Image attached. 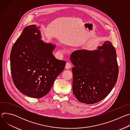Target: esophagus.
<instances>
[{
	"label": "esophagus",
	"instance_id": "1",
	"mask_svg": "<svg viewBox=\"0 0 130 130\" xmlns=\"http://www.w3.org/2000/svg\"><path fill=\"white\" fill-rule=\"evenodd\" d=\"M71 64L70 63H66V65H65V68L66 69H70L71 68Z\"/></svg>",
	"mask_w": 130,
	"mask_h": 130
}]
</instances>
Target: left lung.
Instances as JSON below:
<instances>
[{
	"label": "left lung",
	"instance_id": "8db88e82",
	"mask_svg": "<svg viewBox=\"0 0 130 130\" xmlns=\"http://www.w3.org/2000/svg\"><path fill=\"white\" fill-rule=\"evenodd\" d=\"M74 67L73 94L81 103L92 104L104 99L118 76L116 51L109 41L94 50L74 51L70 57Z\"/></svg>",
	"mask_w": 130,
	"mask_h": 130
}]
</instances>
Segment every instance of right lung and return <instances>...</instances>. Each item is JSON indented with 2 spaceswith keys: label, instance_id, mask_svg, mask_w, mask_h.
Masks as SVG:
<instances>
[{
  "label": "right lung",
  "instance_id": "add662e5",
  "mask_svg": "<svg viewBox=\"0 0 130 130\" xmlns=\"http://www.w3.org/2000/svg\"><path fill=\"white\" fill-rule=\"evenodd\" d=\"M40 27H26L13 45L10 67L16 88L29 97L41 98L49 92L66 62L55 59L56 45L41 40Z\"/></svg>",
  "mask_w": 130,
  "mask_h": 130
}]
</instances>
